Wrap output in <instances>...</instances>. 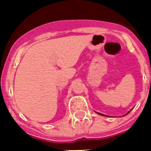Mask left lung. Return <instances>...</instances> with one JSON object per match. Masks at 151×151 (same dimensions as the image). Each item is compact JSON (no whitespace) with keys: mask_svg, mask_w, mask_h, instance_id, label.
<instances>
[{"mask_svg":"<svg viewBox=\"0 0 151 151\" xmlns=\"http://www.w3.org/2000/svg\"><path fill=\"white\" fill-rule=\"evenodd\" d=\"M131 111H132V109H131V110H130V111H129V112H127V113H126V115H127V114H129V112H131ZM96 112V113H97V114H99V115H102V116H104V117H109V116H107V115H104V114H101V113H99V112Z\"/></svg>","mask_w":151,"mask_h":151,"instance_id":"left-lung-1","label":"left lung"}]
</instances>
